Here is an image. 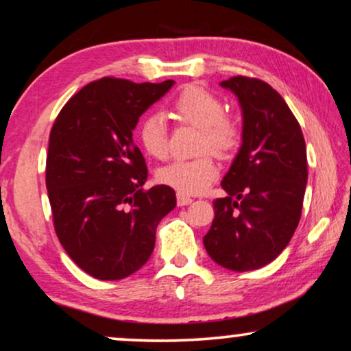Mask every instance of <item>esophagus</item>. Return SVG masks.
Instances as JSON below:
<instances>
[{"label": "esophagus", "mask_w": 351, "mask_h": 351, "mask_svg": "<svg viewBox=\"0 0 351 351\" xmlns=\"http://www.w3.org/2000/svg\"><path fill=\"white\" fill-rule=\"evenodd\" d=\"M193 199L189 197V195H184V193H177V204L179 206H186V204L192 203Z\"/></svg>", "instance_id": "34e87169"}]
</instances>
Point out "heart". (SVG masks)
<instances>
[{
    "label": "heart",
    "instance_id": "obj_1",
    "mask_svg": "<svg viewBox=\"0 0 351 351\" xmlns=\"http://www.w3.org/2000/svg\"><path fill=\"white\" fill-rule=\"evenodd\" d=\"M174 111L180 121L202 129L198 149L227 154L237 145L239 129L226 116L224 104L216 95L198 85H190L177 95ZM140 142L149 156L166 159L169 154V135L165 116L159 112L148 114L140 125ZM219 174V167L211 154L193 159H176L159 171L158 179L184 195H195L208 189Z\"/></svg>",
    "mask_w": 351,
    "mask_h": 351
}]
</instances>
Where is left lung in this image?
<instances>
[{
  "label": "left lung",
  "instance_id": "obj_1",
  "mask_svg": "<svg viewBox=\"0 0 351 351\" xmlns=\"http://www.w3.org/2000/svg\"><path fill=\"white\" fill-rule=\"evenodd\" d=\"M242 108V145L215 202L203 237L211 259L243 272L269 265L289 245L302 217L308 182L306 145L284 98L266 82L237 75L221 82Z\"/></svg>",
  "mask_w": 351,
  "mask_h": 351
}]
</instances>
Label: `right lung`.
<instances>
[{"mask_svg":"<svg viewBox=\"0 0 351 351\" xmlns=\"http://www.w3.org/2000/svg\"><path fill=\"white\" fill-rule=\"evenodd\" d=\"M174 80L134 84L104 77L61 109L49 134L47 190L54 230L72 261L99 280H119L152 256L159 221L176 208L148 177L132 132Z\"/></svg>","mask_w":351,"mask_h":351,"instance_id":"add662e5","label":"right lung"}]
</instances>
